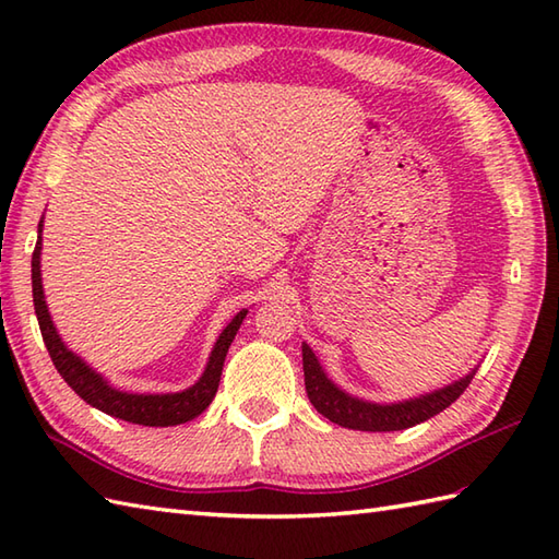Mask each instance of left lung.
<instances>
[{
    "mask_svg": "<svg viewBox=\"0 0 559 559\" xmlns=\"http://www.w3.org/2000/svg\"><path fill=\"white\" fill-rule=\"evenodd\" d=\"M302 370L305 389L312 406L331 423L362 432H394L430 420L432 415L449 408L466 391L473 374H476V370H473L466 377H461L459 382L437 389L432 394H425L420 399L399 403H372L355 399L331 382L307 343H302Z\"/></svg>",
    "mask_w": 559,
    "mask_h": 559,
    "instance_id": "obj_1",
    "label": "left lung"
}]
</instances>
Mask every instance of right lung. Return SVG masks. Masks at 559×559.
Masks as SVG:
<instances>
[{"instance_id":"right-lung-1","label":"right lung","mask_w":559,"mask_h":559,"mask_svg":"<svg viewBox=\"0 0 559 559\" xmlns=\"http://www.w3.org/2000/svg\"><path fill=\"white\" fill-rule=\"evenodd\" d=\"M40 233H43V221L38 223V242H35L33 261H31L33 305H35V317H38V324H40L45 348H47V353H50L57 372L62 374L64 382L74 389L83 401L91 403L93 408L108 413V415H112V418L136 423V425L168 427V425L187 423L204 413L209 408V403L213 401V396H216L225 355H228L230 343L237 334V329H240L242 319L247 317V310L237 312L233 317V322L223 329V334L218 336L216 346H213V350H211L206 370L199 377V382L194 386L177 391V394H129V391H120L112 384H108V379H103L96 370H93V367L83 362L76 353H71L64 346V341L59 338L57 329L50 319V312H47L45 293H43Z\"/></svg>"}]
</instances>
